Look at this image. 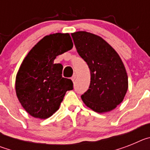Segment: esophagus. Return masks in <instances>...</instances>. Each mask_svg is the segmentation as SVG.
Listing matches in <instances>:
<instances>
[{
    "mask_svg": "<svg viewBox=\"0 0 150 150\" xmlns=\"http://www.w3.org/2000/svg\"><path fill=\"white\" fill-rule=\"evenodd\" d=\"M75 79H76V75H74V76L71 77V80L74 83V82H75Z\"/></svg>",
    "mask_w": 150,
    "mask_h": 150,
    "instance_id": "1",
    "label": "esophagus"
}]
</instances>
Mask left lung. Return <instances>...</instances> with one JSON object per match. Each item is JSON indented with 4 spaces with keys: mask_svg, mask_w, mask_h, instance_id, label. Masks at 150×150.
Listing matches in <instances>:
<instances>
[{
    "mask_svg": "<svg viewBox=\"0 0 150 150\" xmlns=\"http://www.w3.org/2000/svg\"><path fill=\"white\" fill-rule=\"evenodd\" d=\"M71 36L78 54L91 72L88 91L81 96L83 103L99 113L112 110L122 101L128 88L121 58L100 36L86 31H76Z\"/></svg>",
    "mask_w": 150,
    "mask_h": 150,
    "instance_id": "1",
    "label": "left lung"
}]
</instances>
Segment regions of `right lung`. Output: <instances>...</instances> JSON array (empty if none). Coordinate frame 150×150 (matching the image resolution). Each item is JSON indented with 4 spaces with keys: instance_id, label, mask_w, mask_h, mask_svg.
Here are the masks:
<instances>
[{
    "instance_id": "1",
    "label": "right lung",
    "mask_w": 150,
    "mask_h": 150,
    "mask_svg": "<svg viewBox=\"0 0 150 150\" xmlns=\"http://www.w3.org/2000/svg\"><path fill=\"white\" fill-rule=\"evenodd\" d=\"M68 33H55L43 38L24 59L16 77V92L26 112L45 120L59 109L66 91L73 89L71 79L62 77V64H54L58 55L71 50Z\"/></svg>"
}]
</instances>
